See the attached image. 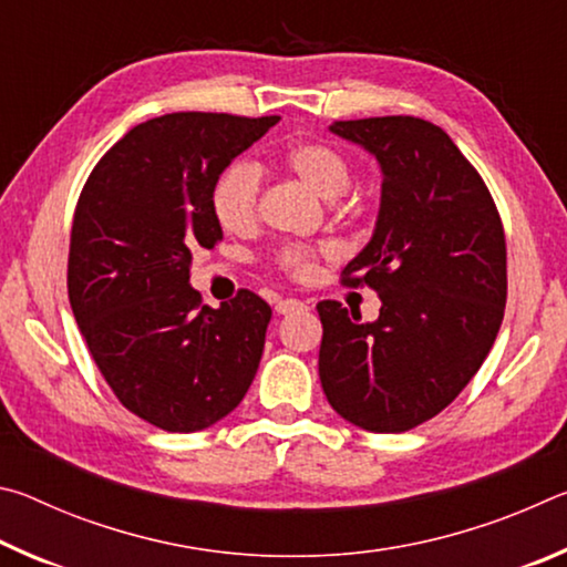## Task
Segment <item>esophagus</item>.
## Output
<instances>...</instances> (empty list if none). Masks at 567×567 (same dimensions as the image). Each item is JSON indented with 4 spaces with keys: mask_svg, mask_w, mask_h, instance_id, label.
I'll use <instances>...</instances> for the list:
<instances>
[{
    "mask_svg": "<svg viewBox=\"0 0 567 567\" xmlns=\"http://www.w3.org/2000/svg\"><path fill=\"white\" fill-rule=\"evenodd\" d=\"M300 310H305V302L295 300V297H285V300L275 305L277 315H290V312H300Z\"/></svg>",
    "mask_w": 567,
    "mask_h": 567,
    "instance_id": "1",
    "label": "esophagus"
}]
</instances>
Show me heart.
Instances as JSON below:
<instances>
[{"mask_svg": "<svg viewBox=\"0 0 567 567\" xmlns=\"http://www.w3.org/2000/svg\"><path fill=\"white\" fill-rule=\"evenodd\" d=\"M282 165L324 199L340 197L352 182L348 155L322 140L295 142L282 152ZM213 215L229 235L252 233L260 223V172L255 165L235 162L217 177L213 187ZM324 252H330V245H285L275 255V265L295 280H305L315 272V265Z\"/></svg>", "mask_w": 567, "mask_h": 567, "instance_id": "1", "label": "heart"}]
</instances>
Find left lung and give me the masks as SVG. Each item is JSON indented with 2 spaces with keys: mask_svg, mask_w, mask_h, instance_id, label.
<instances>
[{
  "mask_svg": "<svg viewBox=\"0 0 567 567\" xmlns=\"http://www.w3.org/2000/svg\"><path fill=\"white\" fill-rule=\"evenodd\" d=\"M382 167L370 245L342 270L375 290V322L338 300L318 302L320 380L330 405L370 433H405L435 417L473 380L501 330L507 249L491 189L433 122H334Z\"/></svg>",
  "mask_w": 567,
  "mask_h": 567,
  "instance_id": "obj_1",
  "label": "left lung"
}]
</instances>
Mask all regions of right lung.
I'll return each mask as SVG.
<instances>
[{
	"instance_id": "1",
	"label": "right lung",
	"mask_w": 567,
	"mask_h": 567,
	"mask_svg": "<svg viewBox=\"0 0 567 567\" xmlns=\"http://www.w3.org/2000/svg\"><path fill=\"white\" fill-rule=\"evenodd\" d=\"M280 117L172 112L132 127L76 199L66 292L114 395L167 433H195L243 402L272 310L239 290L223 307L189 287V262L223 227L213 187Z\"/></svg>"
}]
</instances>
